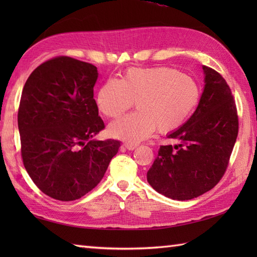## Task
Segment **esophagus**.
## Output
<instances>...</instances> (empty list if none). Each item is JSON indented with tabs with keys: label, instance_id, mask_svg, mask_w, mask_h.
<instances>
[{
	"label": "esophagus",
	"instance_id": "esophagus-1",
	"mask_svg": "<svg viewBox=\"0 0 257 257\" xmlns=\"http://www.w3.org/2000/svg\"><path fill=\"white\" fill-rule=\"evenodd\" d=\"M122 147H124L127 150H134L138 147V145H135V144H123Z\"/></svg>",
	"mask_w": 257,
	"mask_h": 257
}]
</instances>
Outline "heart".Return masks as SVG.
<instances>
[{
	"mask_svg": "<svg viewBox=\"0 0 257 257\" xmlns=\"http://www.w3.org/2000/svg\"><path fill=\"white\" fill-rule=\"evenodd\" d=\"M201 89L191 76L172 67L129 68L122 78L108 79L97 92V107L107 118L121 116L136 105L138 110L109 125V135L128 144L148 138L157 128L173 132L198 107Z\"/></svg>",
	"mask_w": 257,
	"mask_h": 257,
	"instance_id": "heart-1",
	"label": "heart"
}]
</instances>
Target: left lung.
I'll list each match as a JSON object with an SVG mask.
<instances>
[{"label": "left lung", "instance_id": "8db88e82", "mask_svg": "<svg viewBox=\"0 0 257 257\" xmlns=\"http://www.w3.org/2000/svg\"><path fill=\"white\" fill-rule=\"evenodd\" d=\"M204 90L198 108L168 135L176 145L160 146L147 180L172 200H191L213 189L224 176L238 134V117L225 79L203 66Z\"/></svg>", "mask_w": 257, "mask_h": 257}]
</instances>
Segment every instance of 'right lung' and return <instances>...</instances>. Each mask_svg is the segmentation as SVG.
<instances>
[{"label": "right lung", "mask_w": 257, "mask_h": 257, "mask_svg": "<svg viewBox=\"0 0 257 257\" xmlns=\"http://www.w3.org/2000/svg\"><path fill=\"white\" fill-rule=\"evenodd\" d=\"M92 64L68 56L33 70L22 91L18 123L27 173L43 193L77 200L94 189L116 156L120 141L94 140L105 128L98 116Z\"/></svg>", "instance_id": "obj_1"}]
</instances>
